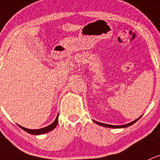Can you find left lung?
Segmentation results:
<instances>
[{"label":"left lung","mask_w":160,"mask_h":160,"mask_svg":"<svg viewBox=\"0 0 160 160\" xmlns=\"http://www.w3.org/2000/svg\"><path fill=\"white\" fill-rule=\"evenodd\" d=\"M141 117V116H140ZM140 117L138 118H137L136 120H134V122H131V123H128V124H123V125H112V124H104V123H100L99 122H96V121L93 120V122L96 123V124H99V125H101V126H103V127H106V128H127V127H129V126L132 125L133 124H134L135 122H138V120L140 118Z\"/></svg>","instance_id":"obj_1"}]
</instances>
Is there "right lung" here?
Returning <instances> with one entry per match:
<instances>
[{"label": "right lung", "instance_id": "1", "mask_svg": "<svg viewBox=\"0 0 160 160\" xmlns=\"http://www.w3.org/2000/svg\"><path fill=\"white\" fill-rule=\"evenodd\" d=\"M58 116L56 117V119L54 120V122L52 123V124H51L50 125L47 126V127L43 128L32 130V129L26 128L22 127V126L19 125V124H18V126L20 128H22V130H24V131H26L27 133H29V134H31L33 135H39V134H45V133H48V132H49V131H52V130L55 128L56 126H57V124H58Z\"/></svg>", "mask_w": 160, "mask_h": 160}]
</instances>
